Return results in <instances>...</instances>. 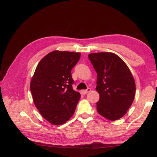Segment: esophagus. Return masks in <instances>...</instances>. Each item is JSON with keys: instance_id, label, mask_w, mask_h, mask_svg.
I'll return each instance as SVG.
<instances>
[{"instance_id": "34e87169", "label": "esophagus", "mask_w": 157, "mask_h": 157, "mask_svg": "<svg viewBox=\"0 0 157 157\" xmlns=\"http://www.w3.org/2000/svg\"><path fill=\"white\" fill-rule=\"evenodd\" d=\"M90 91H91V89L88 88H87L86 90H81V91H80V92H81L82 94L85 95V94H86L87 93H88V92H90Z\"/></svg>"}]
</instances>
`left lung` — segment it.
Returning a JSON list of instances; mask_svg holds the SVG:
<instances>
[{"label": "left lung", "instance_id": "8db88e82", "mask_svg": "<svg viewBox=\"0 0 157 157\" xmlns=\"http://www.w3.org/2000/svg\"><path fill=\"white\" fill-rule=\"evenodd\" d=\"M88 58L98 75V113L108 120L119 119L134 99L136 84L132 73L124 61L111 52L90 54Z\"/></svg>", "mask_w": 157, "mask_h": 157}]
</instances>
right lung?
Returning <instances> with one entry per match:
<instances>
[{
  "label": "right lung",
  "mask_w": 157,
  "mask_h": 157,
  "mask_svg": "<svg viewBox=\"0 0 157 157\" xmlns=\"http://www.w3.org/2000/svg\"><path fill=\"white\" fill-rule=\"evenodd\" d=\"M80 53L55 50L38 64L30 89L41 115L54 125L62 124L73 116L80 94L73 89L71 70Z\"/></svg>",
  "instance_id": "right-lung-1"
}]
</instances>
